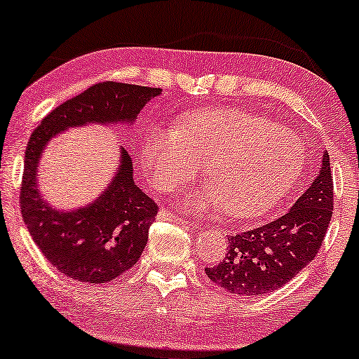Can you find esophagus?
<instances>
[{"instance_id":"1","label":"esophagus","mask_w":359,"mask_h":359,"mask_svg":"<svg viewBox=\"0 0 359 359\" xmlns=\"http://www.w3.org/2000/svg\"><path fill=\"white\" fill-rule=\"evenodd\" d=\"M158 219L174 221V222H179V224H182V226H189V221H185V219H182V217L175 216V214H172L170 211H167V209H162V211L158 212Z\"/></svg>"}]
</instances>
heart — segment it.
Instances as JSON below:
<instances>
[{
	"mask_svg": "<svg viewBox=\"0 0 359 359\" xmlns=\"http://www.w3.org/2000/svg\"><path fill=\"white\" fill-rule=\"evenodd\" d=\"M142 158L162 191L196 175L204 162L209 184L179 201L189 211L224 208L231 217L273 209L297 182L304 147L292 131L246 109L217 108L185 116L179 126L150 128Z\"/></svg>",
	"mask_w": 359,
	"mask_h": 359,
	"instance_id": "1",
	"label": "heart"
}]
</instances>
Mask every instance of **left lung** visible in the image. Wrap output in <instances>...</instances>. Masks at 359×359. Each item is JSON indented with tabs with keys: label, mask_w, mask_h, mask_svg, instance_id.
I'll return each mask as SVG.
<instances>
[{
	"label": "left lung",
	"mask_w": 359,
	"mask_h": 359,
	"mask_svg": "<svg viewBox=\"0 0 359 359\" xmlns=\"http://www.w3.org/2000/svg\"><path fill=\"white\" fill-rule=\"evenodd\" d=\"M332 174L327 151L306 192L278 219L229 236L228 253L205 275L229 294L253 297L278 290L304 270L323 245L332 216Z\"/></svg>",
	"instance_id": "1"
}]
</instances>
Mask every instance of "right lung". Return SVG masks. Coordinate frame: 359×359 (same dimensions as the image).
I'll use <instances>...</instances> for the list:
<instances>
[{
    "label": "right lung",
    "mask_w": 359,
    "mask_h": 359,
    "mask_svg": "<svg viewBox=\"0 0 359 359\" xmlns=\"http://www.w3.org/2000/svg\"><path fill=\"white\" fill-rule=\"evenodd\" d=\"M160 94L156 88L101 82L57 106L32 133L20 194L23 221L43 257L77 282L106 283L130 270L145 250L156 204L135 184L133 162L121 147L116 172L96 199L81 208H55L40 191L43 150L72 128H131L147 102Z\"/></svg>",
    "instance_id": "1"
}]
</instances>
